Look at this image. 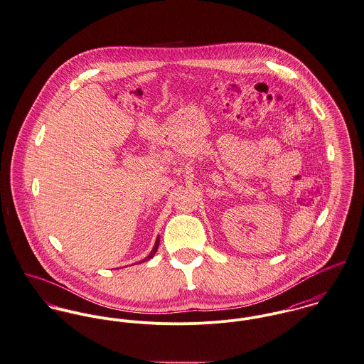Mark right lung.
Returning <instances> with one entry per match:
<instances>
[{"instance_id":"add662e5","label":"right lung","mask_w":364,"mask_h":364,"mask_svg":"<svg viewBox=\"0 0 364 364\" xmlns=\"http://www.w3.org/2000/svg\"><path fill=\"white\" fill-rule=\"evenodd\" d=\"M159 242H161V237L158 236V237H156V242H155V245H154V248L151 250V252H149V254H148V255H146V257H145L142 261H139L138 264H141V262H145V261L151 259V258H152V257L156 254V251H158V247H159Z\"/></svg>"}]
</instances>
